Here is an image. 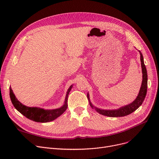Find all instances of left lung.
Listing matches in <instances>:
<instances>
[{"label": "left lung", "mask_w": 159, "mask_h": 159, "mask_svg": "<svg viewBox=\"0 0 159 159\" xmlns=\"http://www.w3.org/2000/svg\"><path fill=\"white\" fill-rule=\"evenodd\" d=\"M140 54V62H141V67H142V71H143V82H142L141 87L139 91V93L135 100L131 104L122 106L117 110H101L99 108L94 107L92 104L89 101V96L88 95V98L89 101V104L91 107L95 108V110L99 113L100 114L110 116V117H119V116H126L128 115L131 114L133 111H135L136 110L143 104L144 100L146 97V93H147V88H148V75L146 66L144 62V58L143 56L139 51Z\"/></svg>", "instance_id": "1"}]
</instances>
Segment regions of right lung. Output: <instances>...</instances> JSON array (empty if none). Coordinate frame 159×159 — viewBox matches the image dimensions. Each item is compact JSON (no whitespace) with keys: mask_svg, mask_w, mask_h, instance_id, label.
I'll list each match as a JSON object with an SVG mask.
<instances>
[{"mask_svg":"<svg viewBox=\"0 0 159 159\" xmlns=\"http://www.w3.org/2000/svg\"><path fill=\"white\" fill-rule=\"evenodd\" d=\"M73 85L69 88L68 91H67L64 105L62 107L55 110H44L40 107H28L23 105L15 97L11 87L10 88V96L11 102L15 109L26 116V118L37 122H48L54 120L66 110L67 107H68V95Z\"/></svg>","mask_w":159,"mask_h":159,"instance_id":"1","label":"right lung"}]
</instances>
